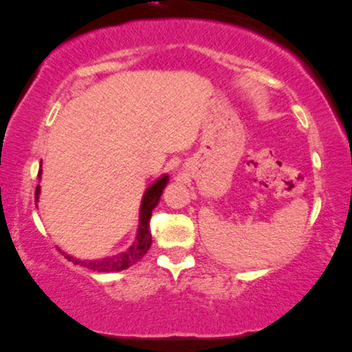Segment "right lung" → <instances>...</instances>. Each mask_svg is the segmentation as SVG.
<instances>
[{
    "label": "right lung",
    "instance_id": "1",
    "mask_svg": "<svg viewBox=\"0 0 352 352\" xmlns=\"http://www.w3.org/2000/svg\"><path fill=\"white\" fill-rule=\"evenodd\" d=\"M41 174H43V169L38 170V178L41 177ZM168 182H169L168 174L159 177L155 183L147 187L146 193L142 195L137 235H135L133 242L128 248H124L123 251H120V253H116L113 256L95 258V260L76 258L73 256L64 253V251H62V254L65 256L68 262H73L74 265H80L90 270H95V272H119V270L128 269L129 266L137 263L138 260H141L144 256H146V253L151 245V233H150L148 221L151 217V211L155 210L156 205L159 204L162 192H164ZM38 196H40V186H37V188H35V202H38Z\"/></svg>",
    "mask_w": 352,
    "mask_h": 352
}]
</instances>
